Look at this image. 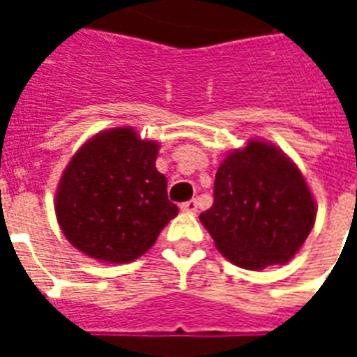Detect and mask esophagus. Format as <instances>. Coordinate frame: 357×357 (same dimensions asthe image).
<instances>
[{
    "label": "esophagus",
    "instance_id": "1",
    "mask_svg": "<svg viewBox=\"0 0 357 357\" xmlns=\"http://www.w3.org/2000/svg\"><path fill=\"white\" fill-rule=\"evenodd\" d=\"M179 208L183 210V212H197V201L191 199V201H185L179 204Z\"/></svg>",
    "mask_w": 357,
    "mask_h": 357
}]
</instances>
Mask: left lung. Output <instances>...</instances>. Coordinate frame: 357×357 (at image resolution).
<instances>
[{"mask_svg": "<svg viewBox=\"0 0 357 357\" xmlns=\"http://www.w3.org/2000/svg\"><path fill=\"white\" fill-rule=\"evenodd\" d=\"M201 222L235 266L264 269L296 255L314 227L315 204L304 176L279 149L248 141L220 164L214 204Z\"/></svg>", "mask_w": 357, "mask_h": 357, "instance_id": "1", "label": "left lung"}]
</instances>
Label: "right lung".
I'll list each match as a JSON object with an SVG mask.
<instances>
[{"mask_svg":"<svg viewBox=\"0 0 357 357\" xmlns=\"http://www.w3.org/2000/svg\"><path fill=\"white\" fill-rule=\"evenodd\" d=\"M158 143L132 128L89 139L73 156L57 189L55 212L65 237L84 255L132 262L155 245L178 206L155 168Z\"/></svg>","mask_w":357,"mask_h":357,"instance_id":"obj_1","label":"right lung"}]
</instances>
